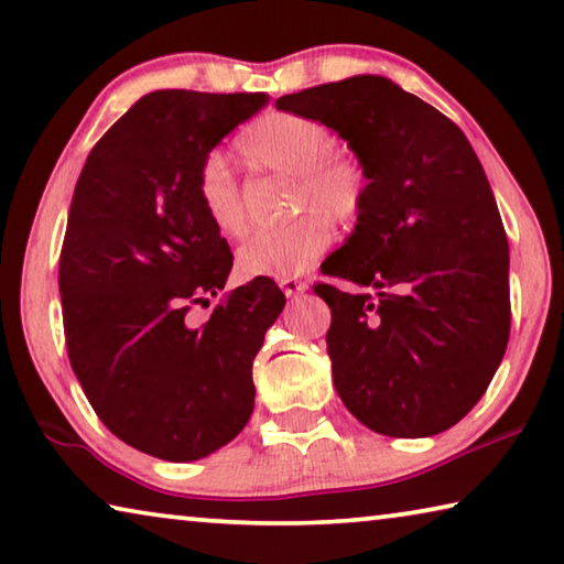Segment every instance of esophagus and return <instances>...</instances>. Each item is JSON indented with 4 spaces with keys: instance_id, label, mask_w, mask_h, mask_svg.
Listing matches in <instances>:
<instances>
[{
    "instance_id": "obj_1",
    "label": "esophagus",
    "mask_w": 564,
    "mask_h": 564,
    "mask_svg": "<svg viewBox=\"0 0 564 564\" xmlns=\"http://www.w3.org/2000/svg\"><path fill=\"white\" fill-rule=\"evenodd\" d=\"M279 285H281L283 293H285V296H289V299H296V296H301L303 291L308 289L306 281H301V279H281Z\"/></svg>"
}]
</instances>
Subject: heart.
Wrapping results in <instances>:
<instances>
[{
	"label": "heart",
	"mask_w": 564,
	"mask_h": 564,
	"mask_svg": "<svg viewBox=\"0 0 564 564\" xmlns=\"http://www.w3.org/2000/svg\"><path fill=\"white\" fill-rule=\"evenodd\" d=\"M334 132L324 122L296 112H265L236 135L238 155L248 165L293 175V208H315L283 226L261 230L240 248L238 268L248 279H291L303 273L330 243L325 215L336 223H354L361 216L369 177L359 160L334 153ZM195 195L220 236L243 238L248 234L243 191L226 160L218 155L205 160Z\"/></svg>",
	"instance_id": "heart-1"
}]
</instances>
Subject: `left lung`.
I'll return each instance as SVG.
<instances>
[{"label":"left lung","mask_w":564,"mask_h":564,"mask_svg":"<svg viewBox=\"0 0 564 564\" xmlns=\"http://www.w3.org/2000/svg\"><path fill=\"white\" fill-rule=\"evenodd\" d=\"M348 140L369 177L356 230L316 283L346 409L387 436H432L485 394L509 341V246L495 193L446 115L387 77L359 75L275 100Z\"/></svg>","instance_id":"left-lung-1"}]
</instances>
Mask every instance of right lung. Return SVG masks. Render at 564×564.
<instances>
[{
    "mask_svg": "<svg viewBox=\"0 0 564 564\" xmlns=\"http://www.w3.org/2000/svg\"><path fill=\"white\" fill-rule=\"evenodd\" d=\"M265 93L158 89L89 150L59 253L73 371L95 414L124 444L167 462L220 449L253 411V359L285 306L265 275L226 291L234 265L195 195L218 142Z\"/></svg>",
    "mask_w": 564,
    "mask_h": 564,
    "instance_id": "obj_1",
    "label": "right lung"
}]
</instances>
